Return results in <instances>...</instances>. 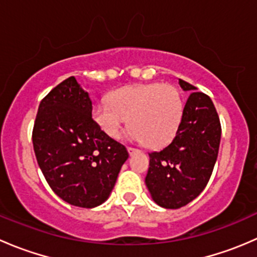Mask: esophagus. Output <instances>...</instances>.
Segmentation results:
<instances>
[{
    "mask_svg": "<svg viewBox=\"0 0 257 257\" xmlns=\"http://www.w3.org/2000/svg\"><path fill=\"white\" fill-rule=\"evenodd\" d=\"M136 152H138V150L134 149V148H132V147H128V153H129V154H133V153H136Z\"/></svg>",
    "mask_w": 257,
    "mask_h": 257,
    "instance_id": "esophagus-1",
    "label": "esophagus"
}]
</instances>
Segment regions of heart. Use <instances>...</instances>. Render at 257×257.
<instances>
[{
	"label": "heart",
	"mask_w": 257,
	"mask_h": 257,
	"mask_svg": "<svg viewBox=\"0 0 257 257\" xmlns=\"http://www.w3.org/2000/svg\"><path fill=\"white\" fill-rule=\"evenodd\" d=\"M183 110V97L174 84L149 83L114 90L109 102L102 100L94 105L93 118L109 138H119L129 123L128 137L132 141L160 148L177 134Z\"/></svg>",
	"instance_id": "heart-1"
}]
</instances>
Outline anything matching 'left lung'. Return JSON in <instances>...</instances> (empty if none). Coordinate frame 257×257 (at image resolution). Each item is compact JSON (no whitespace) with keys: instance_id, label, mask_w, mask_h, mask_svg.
<instances>
[{"instance_id":"obj_1","label":"left lung","mask_w":257,"mask_h":257,"mask_svg":"<svg viewBox=\"0 0 257 257\" xmlns=\"http://www.w3.org/2000/svg\"><path fill=\"white\" fill-rule=\"evenodd\" d=\"M190 92L174 139L159 152L149 153L145 184L152 199L165 209H179L205 189L219 153L221 125L210 97L179 79Z\"/></svg>"}]
</instances>
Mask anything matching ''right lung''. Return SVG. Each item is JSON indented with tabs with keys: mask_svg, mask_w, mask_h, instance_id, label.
Returning <instances> with one entry per match:
<instances>
[{
	"mask_svg": "<svg viewBox=\"0 0 257 257\" xmlns=\"http://www.w3.org/2000/svg\"><path fill=\"white\" fill-rule=\"evenodd\" d=\"M92 109L88 92L69 77L42 99L32 133L37 163L52 190L87 209L109 198L129 157L124 145L100 131Z\"/></svg>",
	"mask_w": 257,
	"mask_h": 257,
	"instance_id": "add662e5",
	"label": "right lung"
}]
</instances>
